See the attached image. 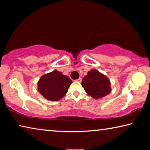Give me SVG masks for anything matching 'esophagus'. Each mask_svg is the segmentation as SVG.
Masks as SVG:
<instances>
[{
  "instance_id": "34e87169",
  "label": "esophagus",
  "mask_w": 150,
  "mask_h": 150,
  "mask_svg": "<svg viewBox=\"0 0 150 150\" xmlns=\"http://www.w3.org/2000/svg\"><path fill=\"white\" fill-rule=\"evenodd\" d=\"M76 81H77V82H79V83H81V81H82V79L81 78H79L78 79H77V80H75Z\"/></svg>"
}]
</instances>
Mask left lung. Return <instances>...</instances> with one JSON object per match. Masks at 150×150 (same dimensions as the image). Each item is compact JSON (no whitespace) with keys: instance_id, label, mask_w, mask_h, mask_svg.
<instances>
[{"instance_id":"1","label":"left lung","mask_w":150,"mask_h":150,"mask_svg":"<svg viewBox=\"0 0 150 150\" xmlns=\"http://www.w3.org/2000/svg\"><path fill=\"white\" fill-rule=\"evenodd\" d=\"M81 85L88 95L95 98H100L110 93V83L105 75L98 71L91 70L83 79Z\"/></svg>"}]
</instances>
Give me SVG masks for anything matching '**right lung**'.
I'll return each mask as SVG.
<instances>
[{
    "label": "right lung",
    "mask_w": 150,
    "mask_h": 150,
    "mask_svg": "<svg viewBox=\"0 0 150 150\" xmlns=\"http://www.w3.org/2000/svg\"><path fill=\"white\" fill-rule=\"evenodd\" d=\"M72 81L68 76L63 75L57 71H54L43 75L38 85L42 95L50 100L57 101L65 96Z\"/></svg>",
    "instance_id": "right-lung-1"
}]
</instances>
